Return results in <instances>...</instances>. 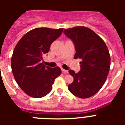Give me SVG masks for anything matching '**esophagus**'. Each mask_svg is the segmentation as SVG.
Returning <instances> with one entry per match:
<instances>
[{
  "label": "esophagus",
  "mask_w": 125,
  "mask_h": 125,
  "mask_svg": "<svg viewBox=\"0 0 125 125\" xmlns=\"http://www.w3.org/2000/svg\"><path fill=\"white\" fill-rule=\"evenodd\" d=\"M61 71H62V72L64 74H67L68 73V71L67 70H66V69H62V68L61 69Z\"/></svg>",
  "instance_id": "obj_1"
}]
</instances>
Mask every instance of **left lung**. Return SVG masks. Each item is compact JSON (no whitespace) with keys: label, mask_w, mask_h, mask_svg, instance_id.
Here are the masks:
<instances>
[{"label":"left lung","mask_w":125,"mask_h":125,"mask_svg":"<svg viewBox=\"0 0 125 125\" xmlns=\"http://www.w3.org/2000/svg\"><path fill=\"white\" fill-rule=\"evenodd\" d=\"M64 33L74 44V59L79 58L81 71H69L74 81L68 86L73 95L80 98L93 96L100 91L110 71V55L102 39L86 27L78 26L64 30Z\"/></svg>","instance_id":"obj_1"}]
</instances>
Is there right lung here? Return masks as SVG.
I'll use <instances>...</instances> for the list:
<instances>
[{"label":"right lung","mask_w":125,"mask_h":125,"mask_svg":"<svg viewBox=\"0 0 125 125\" xmlns=\"http://www.w3.org/2000/svg\"><path fill=\"white\" fill-rule=\"evenodd\" d=\"M62 31V28L34 29L15 46L11 58L12 71L20 88L29 96L39 98L47 95L56 78L61 74L60 68H51L41 61Z\"/></svg>","instance_id":"obj_1"}]
</instances>
